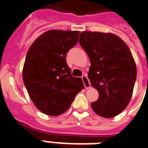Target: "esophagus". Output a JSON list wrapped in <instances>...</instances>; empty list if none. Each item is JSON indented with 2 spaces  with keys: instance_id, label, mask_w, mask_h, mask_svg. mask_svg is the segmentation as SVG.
<instances>
[{
  "instance_id": "obj_1",
  "label": "esophagus",
  "mask_w": 148,
  "mask_h": 148,
  "mask_svg": "<svg viewBox=\"0 0 148 148\" xmlns=\"http://www.w3.org/2000/svg\"><path fill=\"white\" fill-rule=\"evenodd\" d=\"M82 80L83 82H84V84L85 88L86 89H89L90 88V80H89L88 77L86 76V75H83L82 76Z\"/></svg>"
}]
</instances>
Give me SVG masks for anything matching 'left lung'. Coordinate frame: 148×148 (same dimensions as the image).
Returning <instances> with one entry per match:
<instances>
[{
  "label": "left lung",
  "mask_w": 148,
  "mask_h": 148,
  "mask_svg": "<svg viewBox=\"0 0 148 148\" xmlns=\"http://www.w3.org/2000/svg\"><path fill=\"white\" fill-rule=\"evenodd\" d=\"M79 42L90 60L88 78L99 93L91 107L102 117L117 116L130 102L136 80L130 49L113 33L84 31Z\"/></svg>",
  "instance_id": "obj_1"
}]
</instances>
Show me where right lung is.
<instances>
[{"mask_svg": "<svg viewBox=\"0 0 148 148\" xmlns=\"http://www.w3.org/2000/svg\"><path fill=\"white\" fill-rule=\"evenodd\" d=\"M79 31L51 29L39 36L26 55L23 80L37 109L48 116L67 111L77 93L84 88L82 79L71 76L66 54L76 45Z\"/></svg>", "mask_w": 148, "mask_h": 148, "instance_id": "add662e5", "label": "right lung"}]
</instances>
